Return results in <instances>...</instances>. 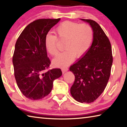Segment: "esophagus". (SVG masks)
<instances>
[{
    "instance_id": "esophagus-1",
    "label": "esophagus",
    "mask_w": 127,
    "mask_h": 127,
    "mask_svg": "<svg viewBox=\"0 0 127 127\" xmlns=\"http://www.w3.org/2000/svg\"><path fill=\"white\" fill-rule=\"evenodd\" d=\"M62 73H65V72H66L68 70V68L67 67H62Z\"/></svg>"
}]
</instances>
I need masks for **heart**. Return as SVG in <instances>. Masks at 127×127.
I'll use <instances>...</instances> for the list:
<instances>
[{
    "instance_id": "obj_1",
    "label": "heart",
    "mask_w": 127,
    "mask_h": 127,
    "mask_svg": "<svg viewBox=\"0 0 127 127\" xmlns=\"http://www.w3.org/2000/svg\"><path fill=\"white\" fill-rule=\"evenodd\" d=\"M56 36L48 33L45 36L44 45L50 55L55 56L58 53L57 38L65 40L64 48L53 60V64L58 67L67 66L74 60L86 54L90 48L93 39V30L89 24L65 21L60 24L55 30Z\"/></svg>"
}]
</instances>
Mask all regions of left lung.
I'll return each instance as SVG.
<instances>
[{"label":"left lung","instance_id":"left-lung-1","mask_svg":"<svg viewBox=\"0 0 127 127\" xmlns=\"http://www.w3.org/2000/svg\"><path fill=\"white\" fill-rule=\"evenodd\" d=\"M88 22L93 30L92 45L88 52L71 65L75 81L70 89L72 97L81 103H91L100 95L109 81L113 59L111 43L101 26L93 20Z\"/></svg>","mask_w":127,"mask_h":127}]
</instances>
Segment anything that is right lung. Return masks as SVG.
Returning a JSON list of instances; mask_svg holds the SVG:
<instances>
[{"label": "right lung", "mask_w": 127, "mask_h": 127, "mask_svg": "<svg viewBox=\"0 0 127 127\" xmlns=\"http://www.w3.org/2000/svg\"><path fill=\"white\" fill-rule=\"evenodd\" d=\"M60 20L34 21L25 28L16 43L12 59L14 77L21 92L32 100L48 95L53 81L62 75L60 68L48 70L51 61L44 45L45 35Z\"/></svg>", "instance_id": "obj_1"}]
</instances>
